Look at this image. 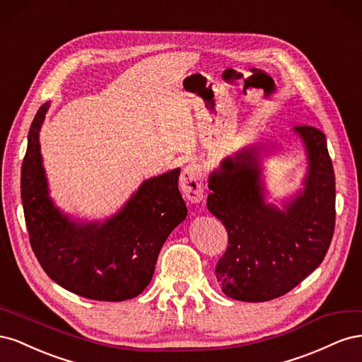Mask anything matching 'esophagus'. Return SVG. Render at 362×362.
<instances>
[{"mask_svg": "<svg viewBox=\"0 0 362 362\" xmlns=\"http://www.w3.org/2000/svg\"><path fill=\"white\" fill-rule=\"evenodd\" d=\"M180 185L185 199L198 204L204 199V177L199 164H187L181 172Z\"/></svg>", "mask_w": 362, "mask_h": 362, "instance_id": "34e87169", "label": "esophagus"}]
</instances>
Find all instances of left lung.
Masks as SVG:
<instances>
[{
  "label": "left lung",
  "mask_w": 362,
  "mask_h": 362,
  "mask_svg": "<svg viewBox=\"0 0 362 362\" xmlns=\"http://www.w3.org/2000/svg\"><path fill=\"white\" fill-rule=\"evenodd\" d=\"M308 152L305 189L286 210L266 204L257 148L211 173L206 206L228 231L216 278L228 298L266 302L293 290L320 266L335 229V175L319 128H294Z\"/></svg>",
  "instance_id": "left-lung-1"
}]
</instances>
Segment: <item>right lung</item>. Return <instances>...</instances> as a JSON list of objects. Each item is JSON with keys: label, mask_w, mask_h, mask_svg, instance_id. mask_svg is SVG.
<instances>
[{"label": "right lung", "mask_w": 362, "mask_h": 362, "mask_svg": "<svg viewBox=\"0 0 362 362\" xmlns=\"http://www.w3.org/2000/svg\"><path fill=\"white\" fill-rule=\"evenodd\" d=\"M49 104L33 119L21 170V198L30 245L59 286L93 300L133 299L152 279L163 243L185 216L180 169L146 180L125 206L104 223H78L48 198L39 131Z\"/></svg>", "instance_id": "add662e5"}]
</instances>
